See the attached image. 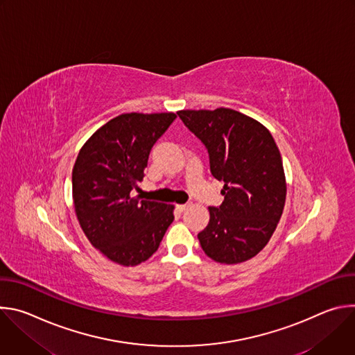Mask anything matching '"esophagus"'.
<instances>
[{"instance_id":"obj_1","label":"esophagus","mask_w":355,"mask_h":355,"mask_svg":"<svg viewBox=\"0 0 355 355\" xmlns=\"http://www.w3.org/2000/svg\"><path fill=\"white\" fill-rule=\"evenodd\" d=\"M189 208V204H178L177 205V209L180 211V212H184V211H187Z\"/></svg>"}]
</instances>
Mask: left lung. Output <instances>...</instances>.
<instances>
[{
  "label": "left lung",
  "mask_w": 355,
  "mask_h": 355,
  "mask_svg": "<svg viewBox=\"0 0 355 355\" xmlns=\"http://www.w3.org/2000/svg\"><path fill=\"white\" fill-rule=\"evenodd\" d=\"M177 114L207 146L212 175L225 182V200L208 208L209 223L198 234L200 247L216 263H244L267 245L284 211L286 180L278 146L263 123L234 110Z\"/></svg>",
  "instance_id": "1"
}]
</instances>
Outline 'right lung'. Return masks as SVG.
<instances>
[{"instance_id":"right-lung-1","label":"right lung","mask_w":355,"mask_h":355,"mask_svg":"<svg viewBox=\"0 0 355 355\" xmlns=\"http://www.w3.org/2000/svg\"><path fill=\"white\" fill-rule=\"evenodd\" d=\"M175 118L122 114L80 148L71 178L76 215L89 243L116 264L148 260L174 220V205L140 199L133 189L143 181L151 147Z\"/></svg>"}]
</instances>
